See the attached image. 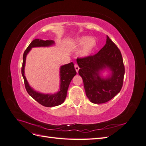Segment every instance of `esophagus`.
I'll return each instance as SVG.
<instances>
[{
  "label": "esophagus",
  "instance_id": "obj_1",
  "mask_svg": "<svg viewBox=\"0 0 146 146\" xmlns=\"http://www.w3.org/2000/svg\"><path fill=\"white\" fill-rule=\"evenodd\" d=\"M74 67H75V69H76V70L77 72H78L79 69H80V68H79V66H78V64H75V65H74Z\"/></svg>",
  "mask_w": 146,
  "mask_h": 146
}]
</instances>
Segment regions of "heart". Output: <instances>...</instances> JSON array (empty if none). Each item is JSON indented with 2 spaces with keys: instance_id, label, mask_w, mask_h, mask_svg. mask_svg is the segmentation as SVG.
I'll use <instances>...</instances> for the list:
<instances>
[{
  "instance_id": "b5f03b06",
  "label": "heart",
  "mask_w": 146,
  "mask_h": 146,
  "mask_svg": "<svg viewBox=\"0 0 146 146\" xmlns=\"http://www.w3.org/2000/svg\"><path fill=\"white\" fill-rule=\"evenodd\" d=\"M77 44L79 46L83 45L80 51V54L83 56H87L94 49L97 45V41L94 38H89L88 36H83L77 40Z\"/></svg>"
}]
</instances>
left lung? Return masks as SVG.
<instances>
[{
    "instance_id": "obj_1",
    "label": "left lung",
    "mask_w": 146,
    "mask_h": 146,
    "mask_svg": "<svg viewBox=\"0 0 146 146\" xmlns=\"http://www.w3.org/2000/svg\"><path fill=\"white\" fill-rule=\"evenodd\" d=\"M77 62L86 95L92 103H105L120 92L125 67L120 50L108 36L107 43L99 52L94 55L77 58ZM106 67L112 70V75L107 79H102L99 73Z\"/></svg>"
}]
</instances>
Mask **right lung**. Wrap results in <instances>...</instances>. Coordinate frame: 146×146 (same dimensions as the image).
Instances as JSON below:
<instances>
[{
	"label": "right lung",
	"instance_id": "obj_1",
	"mask_svg": "<svg viewBox=\"0 0 146 146\" xmlns=\"http://www.w3.org/2000/svg\"><path fill=\"white\" fill-rule=\"evenodd\" d=\"M53 44H54V41L52 40L44 41L39 39H34L24 51L23 55V62L21 68V73L24 78L25 87L29 94L35 100L37 101L39 104L47 107H55V106L60 105L64 102L66 98L69 84L72 78L77 74L72 62L61 66L60 68V90L57 93L54 94H44L40 93V92H38L34 91L29 86L27 79L24 76V67L26 56L32 47L49 46L52 45Z\"/></svg>",
	"mask_w": 146,
	"mask_h": 146
}]
</instances>
